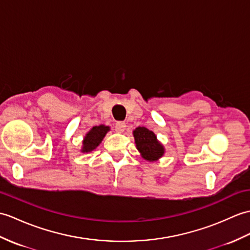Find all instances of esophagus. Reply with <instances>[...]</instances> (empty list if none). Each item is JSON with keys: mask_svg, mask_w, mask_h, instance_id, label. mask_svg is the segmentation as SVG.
Instances as JSON below:
<instances>
[{"mask_svg": "<svg viewBox=\"0 0 250 250\" xmlns=\"http://www.w3.org/2000/svg\"><path fill=\"white\" fill-rule=\"evenodd\" d=\"M125 123H124V121H118V123H116L115 125V130L118 133H123L125 130Z\"/></svg>", "mask_w": 250, "mask_h": 250, "instance_id": "obj_1", "label": "esophagus"}]
</instances>
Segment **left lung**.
Segmentation results:
<instances>
[{"mask_svg":"<svg viewBox=\"0 0 250 250\" xmlns=\"http://www.w3.org/2000/svg\"><path fill=\"white\" fill-rule=\"evenodd\" d=\"M133 136L135 139L136 148L145 160L154 162L163 156L165 152L164 146L158 141L152 131L145 126H138L133 131Z\"/></svg>","mask_w":250,"mask_h":250,"instance_id":"8db88e82","label":"left lung"}]
</instances>
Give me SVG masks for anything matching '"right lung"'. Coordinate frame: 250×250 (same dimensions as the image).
<instances>
[{"mask_svg": "<svg viewBox=\"0 0 250 250\" xmlns=\"http://www.w3.org/2000/svg\"><path fill=\"white\" fill-rule=\"evenodd\" d=\"M109 131V126L107 125H96L87 133L83 141V147L81 151L82 152H90L95 150L99 145L103 141L104 136Z\"/></svg>", "mask_w": 250, "mask_h": 250, "instance_id": "add662e5", "label": "right lung"}]
</instances>
